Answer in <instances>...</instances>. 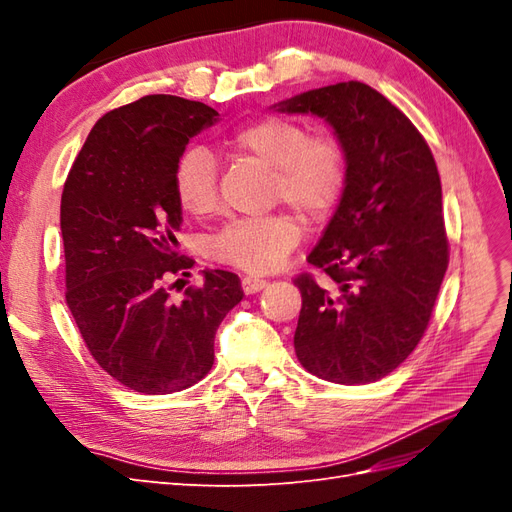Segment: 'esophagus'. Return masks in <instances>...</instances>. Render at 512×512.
Wrapping results in <instances>:
<instances>
[{"mask_svg": "<svg viewBox=\"0 0 512 512\" xmlns=\"http://www.w3.org/2000/svg\"><path fill=\"white\" fill-rule=\"evenodd\" d=\"M267 286V280H260V277H252V275H245L241 280V288L245 294H254L260 292L262 288Z\"/></svg>", "mask_w": 512, "mask_h": 512, "instance_id": "obj_1", "label": "esophagus"}]
</instances>
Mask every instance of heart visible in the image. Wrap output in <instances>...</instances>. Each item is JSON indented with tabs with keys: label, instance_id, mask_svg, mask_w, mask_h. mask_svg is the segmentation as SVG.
<instances>
[{
	"label": "heart",
	"instance_id": "heart-1",
	"mask_svg": "<svg viewBox=\"0 0 512 512\" xmlns=\"http://www.w3.org/2000/svg\"><path fill=\"white\" fill-rule=\"evenodd\" d=\"M228 147L271 170L273 203H286L307 222L329 215L344 194L346 151L333 134H309L294 119L265 117L232 134ZM175 194L198 218L218 209V162L209 149L190 147L179 158ZM299 239L301 226L290 215L237 220L209 241V256L247 273H271L284 265Z\"/></svg>",
	"mask_w": 512,
	"mask_h": 512
}]
</instances>
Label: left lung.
<instances>
[{"mask_svg": "<svg viewBox=\"0 0 512 512\" xmlns=\"http://www.w3.org/2000/svg\"><path fill=\"white\" fill-rule=\"evenodd\" d=\"M273 108L324 119L346 151L342 200L307 256L329 284L294 280L303 297L294 352L322 380H380L421 342L448 267L436 160L412 121L359 81Z\"/></svg>", "mask_w": 512, "mask_h": 512, "instance_id": "left-lung-1", "label": "left lung"}]
</instances>
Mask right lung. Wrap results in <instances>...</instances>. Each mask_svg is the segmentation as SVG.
Here are the masks:
<instances>
[{"mask_svg": "<svg viewBox=\"0 0 512 512\" xmlns=\"http://www.w3.org/2000/svg\"><path fill=\"white\" fill-rule=\"evenodd\" d=\"M218 121L215 108L164 94L119 106L91 128L61 194L66 303L91 356L136 393L205 378L215 331L243 299L239 277L222 269L203 271L181 301L164 288L192 267L177 252V162Z\"/></svg>", "mask_w": 512, "mask_h": 512, "instance_id": "add662e5", "label": "right lung"}]
</instances>
